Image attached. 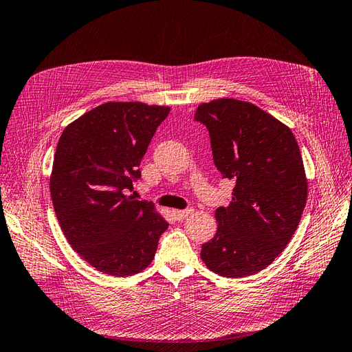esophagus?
Returning <instances> with one entry per match:
<instances>
[{"label":"esophagus","mask_w":352,"mask_h":352,"mask_svg":"<svg viewBox=\"0 0 352 352\" xmlns=\"http://www.w3.org/2000/svg\"><path fill=\"white\" fill-rule=\"evenodd\" d=\"M192 213H193V208H187V210H174V211H173V214L175 216V219H177V220H183V219H186L187 216L192 214Z\"/></svg>","instance_id":"34e87169"}]
</instances>
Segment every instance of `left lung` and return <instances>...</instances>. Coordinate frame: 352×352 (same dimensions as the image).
I'll return each mask as SVG.
<instances>
[{
	"instance_id": "left-lung-1",
	"label": "left lung",
	"mask_w": 352,
	"mask_h": 352,
	"mask_svg": "<svg viewBox=\"0 0 352 352\" xmlns=\"http://www.w3.org/2000/svg\"><path fill=\"white\" fill-rule=\"evenodd\" d=\"M195 120L208 129L213 160L235 183L232 201L216 210L217 232L201 259L223 277H244L280 255L300 223L307 178L291 129L236 99L201 103Z\"/></svg>"
}]
</instances>
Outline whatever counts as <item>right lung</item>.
Here are the masks:
<instances>
[{"instance_id": "obj_1", "label": "right lung", "mask_w": 352, "mask_h": 352, "mask_svg": "<svg viewBox=\"0 0 352 352\" xmlns=\"http://www.w3.org/2000/svg\"><path fill=\"white\" fill-rule=\"evenodd\" d=\"M169 106L108 102L85 112L60 136L49 179L56 219L80 258L126 277L151 264L169 223L151 202L126 192Z\"/></svg>"}]
</instances>
